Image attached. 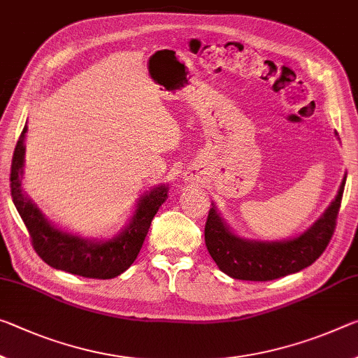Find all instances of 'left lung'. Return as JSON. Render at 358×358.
<instances>
[{"label":"left lung","mask_w":358,"mask_h":358,"mask_svg":"<svg viewBox=\"0 0 358 358\" xmlns=\"http://www.w3.org/2000/svg\"><path fill=\"white\" fill-rule=\"evenodd\" d=\"M345 177L322 217L303 234L288 241L261 242L236 236L215 206L206 223V245L218 268L232 279L266 282L308 268L325 252L336 228Z\"/></svg>","instance_id":"1"}]
</instances>
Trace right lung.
Returning <instances> with one entry per match:
<instances>
[{
    "instance_id": "add662e5",
    "label": "right lung",
    "mask_w": 358,
    "mask_h": 358,
    "mask_svg": "<svg viewBox=\"0 0 358 358\" xmlns=\"http://www.w3.org/2000/svg\"><path fill=\"white\" fill-rule=\"evenodd\" d=\"M25 134L27 124L17 140L10 164V196L39 258L55 269L87 279H113L122 274L137 258L152 218L167 199L169 186L159 185L140 196L130 223L113 239H84L55 228L22 188Z\"/></svg>"
}]
</instances>
